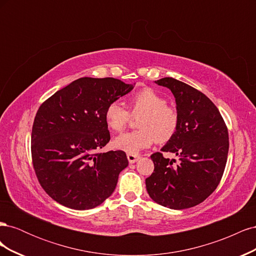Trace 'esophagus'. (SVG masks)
Here are the masks:
<instances>
[{
	"label": "esophagus",
	"instance_id": "1",
	"mask_svg": "<svg viewBox=\"0 0 256 256\" xmlns=\"http://www.w3.org/2000/svg\"><path fill=\"white\" fill-rule=\"evenodd\" d=\"M127 158H128V161L130 162V164H134V162H136L141 157H140V156H136V154H127Z\"/></svg>",
	"mask_w": 256,
	"mask_h": 256
}]
</instances>
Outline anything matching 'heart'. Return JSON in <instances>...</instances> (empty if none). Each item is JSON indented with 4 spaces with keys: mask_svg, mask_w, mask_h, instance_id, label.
<instances>
[{
    "mask_svg": "<svg viewBox=\"0 0 256 256\" xmlns=\"http://www.w3.org/2000/svg\"><path fill=\"white\" fill-rule=\"evenodd\" d=\"M131 113L140 115L138 127L140 129L122 134L115 138V148L134 154L150 147L154 141L168 142L177 130L178 115L166 100L152 88H144L130 98ZM104 120L111 130L120 132L130 120L129 112L120 102H113L106 106Z\"/></svg>",
    "mask_w": 256,
    "mask_h": 256,
    "instance_id": "b5f03b06",
    "label": "heart"
}]
</instances>
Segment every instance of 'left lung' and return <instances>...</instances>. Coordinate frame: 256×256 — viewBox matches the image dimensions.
<instances>
[{
    "label": "left lung",
    "instance_id": "1",
    "mask_svg": "<svg viewBox=\"0 0 256 256\" xmlns=\"http://www.w3.org/2000/svg\"><path fill=\"white\" fill-rule=\"evenodd\" d=\"M175 97L178 126L162 147L174 152V166L161 152L152 154L154 173L146 190L154 202L171 209H186L205 200L218 187L228 154V131L212 102L203 92L173 78L154 81Z\"/></svg>",
    "mask_w": 256,
    "mask_h": 256
}]
</instances>
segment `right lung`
I'll return each mask as SVG.
<instances>
[{"instance_id": "obj_1", "label": "right lung", "mask_w": 256, "mask_h": 256, "mask_svg": "<svg viewBox=\"0 0 256 256\" xmlns=\"http://www.w3.org/2000/svg\"><path fill=\"white\" fill-rule=\"evenodd\" d=\"M134 85L84 76L40 106L32 129L33 166L42 187L58 203L85 210L114 192L128 159L122 150L98 152L110 141L104 112Z\"/></svg>"}]
</instances>
